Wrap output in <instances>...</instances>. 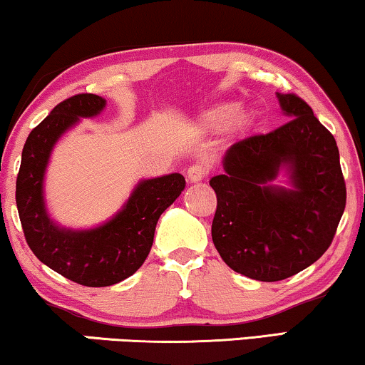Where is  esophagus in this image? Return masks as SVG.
Wrapping results in <instances>:
<instances>
[{"label": "esophagus", "instance_id": "obj_1", "mask_svg": "<svg viewBox=\"0 0 365 365\" xmlns=\"http://www.w3.org/2000/svg\"><path fill=\"white\" fill-rule=\"evenodd\" d=\"M207 174H209L207 166H206V164H201V163L192 164V166H189V169H187V179L191 182L202 181V179L206 178Z\"/></svg>", "mask_w": 365, "mask_h": 365}]
</instances>
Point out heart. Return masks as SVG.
Wrapping results in <instances>:
<instances>
[{"instance_id":"heart-1","label":"heart","mask_w":365,"mask_h":365,"mask_svg":"<svg viewBox=\"0 0 365 365\" xmlns=\"http://www.w3.org/2000/svg\"><path fill=\"white\" fill-rule=\"evenodd\" d=\"M236 113V108L232 104H221V106H216L209 109L207 113L202 114L201 119V128L204 129H217L221 128L224 123H227L229 119L234 116ZM247 123L246 114H239L236 118V126H242V124Z\"/></svg>"}]
</instances>
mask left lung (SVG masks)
<instances>
[{
  "label": "left lung",
  "mask_w": 365,
  "mask_h": 365,
  "mask_svg": "<svg viewBox=\"0 0 365 365\" xmlns=\"http://www.w3.org/2000/svg\"><path fill=\"white\" fill-rule=\"evenodd\" d=\"M277 99L292 119L232 144L224 173L209 181L217 197L214 246L232 271L264 282L291 277L327 251L347 197L331 131L302 98ZM282 165L294 190L268 184Z\"/></svg>",
  "instance_id": "1"
}]
</instances>
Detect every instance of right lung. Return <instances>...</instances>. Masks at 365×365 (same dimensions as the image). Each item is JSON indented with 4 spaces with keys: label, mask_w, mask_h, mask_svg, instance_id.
<instances>
[{
    "label": "right lung",
    "mask_w": 365,
    "mask_h": 365,
    "mask_svg": "<svg viewBox=\"0 0 365 365\" xmlns=\"http://www.w3.org/2000/svg\"><path fill=\"white\" fill-rule=\"evenodd\" d=\"M106 101L89 93L74 94L54 106L24 143L16 179V206L29 249L43 264L69 281L106 287L133 276L151 251L158 219L186 186L179 173L146 179L111 221L91 231L61 229L48 217L43 178L51 149L79 118L103 111Z\"/></svg>",
    "instance_id": "1"
}]
</instances>
